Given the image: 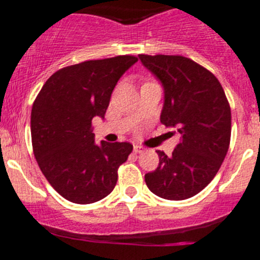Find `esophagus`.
Returning <instances> with one entry per match:
<instances>
[{
  "label": "esophagus",
  "instance_id": "1",
  "mask_svg": "<svg viewBox=\"0 0 260 260\" xmlns=\"http://www.w3.org/2000/svg\"><path fill=\"white\" fill-rule=\"evenodd\" d=\"M144 152V148L140 147V145H135L134 147V153H137V154H140V153Z\"/></svg>",
  "mask_w": 260,
  "mask_h": 260
}]
</instances>
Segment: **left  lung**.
<instances>
[{"instance_id":"obj_1","label":"left lung","mask_w":260,"mask_h":260,"mask_svg":"<svg viewBox=\"0 0 260 260\" xmlns=\"http://www.w3.org/2000/svg\"><path fill=\"white\" fill-rule=\"evenodd\" d=\"M165 89L160 122L181 134L172 155L157 150L159 163L145 175L157 197L184 200L213 180L231 139V108L218 79L184 56L139 54Z\"/></svg>"}]
</instances>
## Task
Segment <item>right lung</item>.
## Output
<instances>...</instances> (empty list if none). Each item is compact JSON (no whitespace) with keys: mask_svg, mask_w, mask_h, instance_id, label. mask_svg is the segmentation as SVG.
<instances>
[{"mask_svg":"<svg viewBox=\"0 0 260 260\" xmlns=\"http://www.w3.org/2000/svg\"><path fill=\"white\" fill-rule=\"evenodd\" d=\"M138 57L125 54L60 69L42 86L30 116L31 144L39 169L61 197L90 204L107 197L130 143L97 144L93 117H105L118 79Z\"/></svg>","mask_w":260,"mask_h":260,"instance_id":"1","label":"right lung"}]
</instances>
